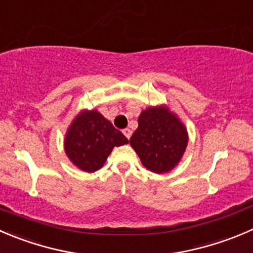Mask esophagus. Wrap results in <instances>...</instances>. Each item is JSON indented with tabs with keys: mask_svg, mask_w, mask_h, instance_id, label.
<instances>
[{
	"mask_svg": "<svg viewBox=\"0 0 253 253\" xmlns=\"http://www.w3.org/2000/svg\"><path fill=\"white\" fill-rule=\"evenodd\" d=\"M124 134L127 137V138L129 139V137H131V134H132V131L129 128H125L124 129Z\"/></svg>",
	"mask_w": 253,
	"mask_h": 253,
	"instance_id": "34e87169",
	"label": "esophagus"
}]
</instances>
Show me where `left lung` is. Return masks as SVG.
<instances>
[{"instance_id": "obj_1", "label": "left lung", "mask_w": 253, "mask_h": 253, "mask_svg": "<svg viewBox=\"0 0 253 253\" xmlns=\"http://www.w3.org/2000/svg\"><path fill=\"white\" fill-rule=\"evenodd\" d=\"M129 144L142 164L154 173H166L180 161L188 144L184 125L167 107H149L138 117V128Z\"/></svg>"}]
</instances>
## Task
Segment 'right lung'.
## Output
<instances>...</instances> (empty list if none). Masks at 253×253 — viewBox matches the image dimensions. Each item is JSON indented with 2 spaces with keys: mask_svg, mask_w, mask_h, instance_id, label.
Wrapping results in <instances>:
<instances>
[{
  "mask_svg": "<svg viewBox=\"0 0 253 253\" xmlns=\"http://www.w3.org/2000/svg\"><path fill=\"white\" fill-rule=\"evenodd\" d=\"M126 143L128 139L124 133L94 110L78 115L68 129L64 147L78 168L92 173L104 166L115 146Z\"/></svg>",
  "mask_w": 253,
  "mask_h": 253,
  "instance_id": "1",
  "label": "right lung"
}]
</instances>
